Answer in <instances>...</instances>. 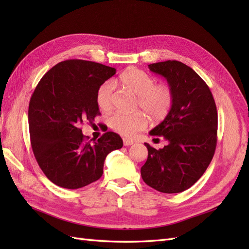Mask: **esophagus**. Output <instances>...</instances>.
Instances as JSON below:
<instances>
[{
    "instance_id": "34e87169",
    "label": "esophagus",
    "mask_w": 249,
    "mask_h": 249,
    "mask_svg": "<svg viewBox=\"0 0 249 249\" xmlns=\"http://www.w3.org/2000/svg\"><path fill=\"white\" fill-rule=\"evenodd\" d=\"M133 143H134V141H133V140H131V139H126V138H124V146L132 145Z\"/></svg>"
}]
</instances>
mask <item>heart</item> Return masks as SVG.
<instances>
[{
	"label": "heart",
	"mask_w": 249,
	"mask_h": 249,
	"mask_svg": "<svg viewBox=\"0 0 249 249\" xmlns=\"http://www.w3.org/2000/svg\"><path fill=\"white\" fill-rule=\"evenodd\" d=\"M119 84L133 94L137 95V111L132 114L116 112L109 118L112 130L124 137H133L143 131L148 124V117L153 122H161L166 117L173 105L172 89L166 84H156V80L141 70H126L120 74ZM114 84L105 82L96 91V103L103 111H109L113 106Z\"/></svg>",
	"instance_id": "1"
}]
</instances>
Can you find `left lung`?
<instances>
[{
  "label": "left lung",
  "mask_w": 249,
  "mask_h": 249,
  "mask_svg": "<svg viewBox=\"0 0 249 249\" xmlns=\"http://www.w3.org/2000/svg\"><path fill=\"white\" fill-rule=\"evenodd\" d=\"M153 72L167 80L173 105L163 122L149 132L164 137L168 144L148 150L141 167L144 183L163 193L183 192L205 173L217 144L218 115L212 92L191 67L167 60L148 65Z\"/></svg>",
  "instance_id": "8db88e82"
}]
</instances>
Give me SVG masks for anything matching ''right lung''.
I'll use <instances>...</instances> for the list:
<instances>
[{
  "label": "right lung",
  "mask_w": 249,
  "mask_h": 249,
  "mask_svg": "<svg viewBox=\"0 0 249 249\" xmlns=\"http://www.w3.org/2000/svg\"><path fill=\"white\" fill-rule=\"evenodd\" d=\"M116 70L101 63L71 59L56 64L37 84L28 118L35 159L46 177L66 189H79L99 179L109 153L123 147L114 132L88 141L81 124L100 115L99 87Z\"/></svg>",
  "instance_id": "obj_1"
}]
</instances>
